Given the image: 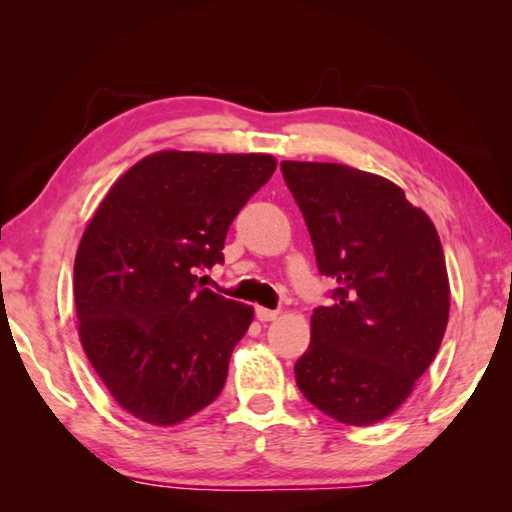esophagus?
I'll return each instance as SVG.
<instances>
[{
  "label": "esophagus",
  "instance_id": "obj_1",
  "mask_svg": "<svg viewBox=\"0 0 512 512\" xmlns=\"http://www.w3.org/2000/svg\"><path fill=\"white\" fill-rule=\"evenodd\" d=\"M255 316H257V320H262V323H268V320H275L277 316H280V311L266 309V307H257L255 309Z\"/></svg>",
  "mask_w": 512,
  "mask_h": 512
}]
</instances>
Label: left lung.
Segmentation results:
<instances>
[{"label": "left lung", "instance_id": "left-lung-1", "mask_svg": "<svg viewBox=\"0 0 512 512\" xmlns=\"http://www.w3.org/2000/svg\"><path fill=\"white\" fill-rule=\"evenodd\" d=\"M318 271L336 284L311 314L296 361L302 395L329 418L368 427L393 415L438 354L449 277L436 225L377 173L334 162H282Z\"/></svg>", "mask_w": 512, "mask_h": 512}]
</instances>
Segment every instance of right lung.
<instances>
[{"instance_id": "right-lung-1", "label": "right lung", "mask_w": 512, "mask_h": 512, "mask_svg": "<svg viewBox=\"0 0 512 512\" xmlns=\"http://www.w3.org/2000/svg\"><path fill=\"white\" fill-rule=\"evenodd\" d=\"M277 160L266 153L158 151L99 203L74 259L81 345L121 409L158 427L223 391L255 311L203 289L230 223Z\"/></svg>"}]
</instances>
